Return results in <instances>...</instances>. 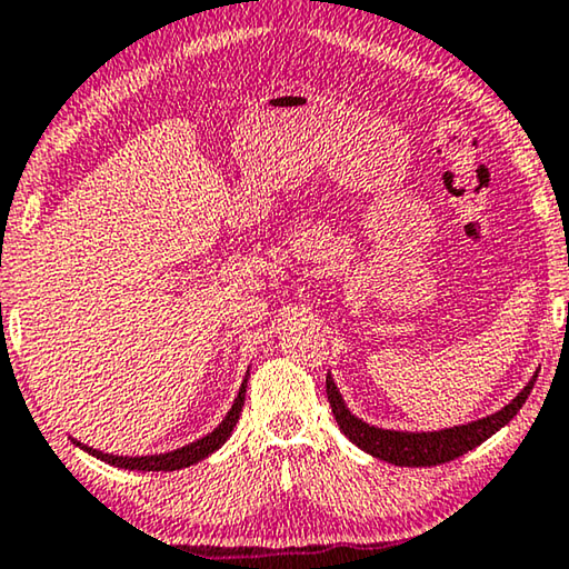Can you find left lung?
Here are the masks:
<instances>
[{"label":"left lung","mask_w":569,"mask_h":569,"mask_svg":"<svg viewBox=\"0 0 569 569\" xmlns=\"http://www.w3.org/2000/svg\"><path fill=\"white\" fill-rule=\"evenodd\" d=\"M539 376V369L531 376L527 387H523L517 397H513L509 405H503L498 412L486 415L473 422L466 425H452L442 427V430H387V427H376L363 422L361 417H356L348 405L343 401V395L336 387L333 376H326V391L328 401L333 407V417L348 440L358 445L369 456L387 460L391 466L401 468H427V466H440V462L456 460L466 456L468 450L478 448L480 442H486L488 437L496 435L501 427H506L517 417L519 409L527 401L531 387H535Z\"/></svg>","instance_id":"8db88e82"}]
</instances>
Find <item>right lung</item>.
I'll return each instance as SVG.
<instances>
[{
	"mask_svg": "<svg viewBox=\"0 0 569 569\" xmlns=\"http://www.w3.org/2000/svg\"><path fill=\"white\" fill-rule=\"evenodd\" d=\"M247 383H249V371H247V376H243L239 395H236L231 409H229V412H226V417L221 419V422H218L208 435L198 437L196 442L182 445V448H174V450H168V452H154V456H113V452H103V450L89 448V445L78 442V440H73V437H71V440H73L76 448H81V450L89 452V456L99 458L103 462H109V466H113V468L142 470V473H150V470L190 468V466H196V462L206 460L208 456H213V452L221 448L226 440H229L236 422H239V417H241L243 399H247Z\"/></svg>",
	"mask_w": 569,
	"mask_h": 569,
	"instance_id": "1",
	"label": "right lung"
}]
</instances>
